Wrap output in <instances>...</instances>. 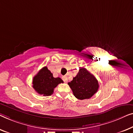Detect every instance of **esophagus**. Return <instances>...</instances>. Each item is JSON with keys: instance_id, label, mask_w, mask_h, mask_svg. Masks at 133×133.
<instances>
[{"instance_id": "34e87169", "label": "esophagus", "mask_w": 133, "mask_h": 133, "mask_svg": "<svg viewBox=\"0 0 133 133\" xmlns=\"http://www.w3.org/2000/svg\"><path fill=\"white\" fill-rule=\"evenodd\" d=\"M62 79L64 81V83H67V77L66 76H62Z\"/></svg>"}]
</instances>
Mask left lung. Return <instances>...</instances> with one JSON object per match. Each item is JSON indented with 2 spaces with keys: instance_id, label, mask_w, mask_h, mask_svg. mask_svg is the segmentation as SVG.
I'll list each match as a JSON object with an SVG mask.
<instances>
[{
  "instance_id": "1",
  "label": "left lung",
  "mask_w": 133,
  "mask_h": 133,
  "mask_svg": "<svg viewBox=\"0 0 133 133\" xmlns=\"http://www.w3.org/2000/svg\"><path fill=\"white\" fill-rule=\"evenodd\" d=\"M74 96L80 100L90 98L98 91L99 84L95 76L81 67L75 77L68 83Z\"/></svg>"
}]
</instances>
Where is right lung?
Segmentation results:
<instances>
[{
	"mask_svg": "<svg viewBox=\"0 0 133 133\" xmlns=\"http://www.w3.org/2000/svg\"><path fill=\"white\" fill-rule=\"evenodd\" d=\"M61 83H63V80L59 77L54 78L46 66L43 67L32 79V87L35 90L45 96L53 94L54 89Z\"/></svg>",
	"mask_w": 133,
	"mask_h": 133,
	"instance_id": "right-lung-1",
	"label": "right lung"
}]
</instances>
